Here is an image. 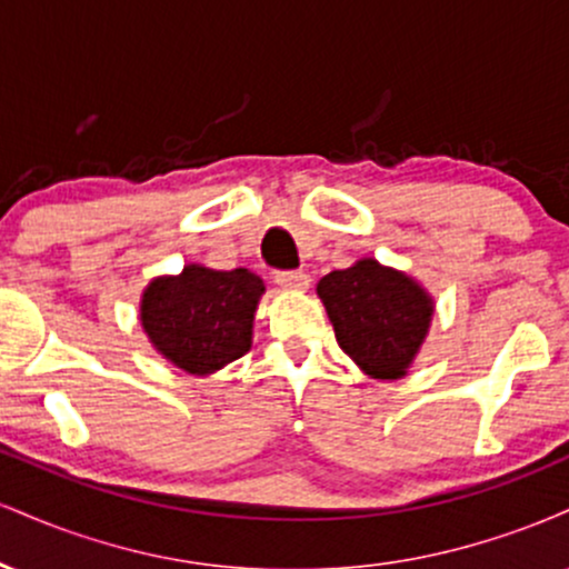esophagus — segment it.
Wrapping results in <instances>:
<instances>
[{"label":"esophagus","mask_w":569,"mask_h":569,"mask_svg":"<svg viewBox=\"0 0 569 569\" xmlns=\"http://www.w3.org/2000/svg\"><path fill=\"white\" fill-rule=\"evenodd\" d=\"M276 283L280 286V289H289V291H305L307 286H310V276H305V272H293V270L276 272Z\"/></svg>","instance_id":"esophagus-1"}]
</instances>
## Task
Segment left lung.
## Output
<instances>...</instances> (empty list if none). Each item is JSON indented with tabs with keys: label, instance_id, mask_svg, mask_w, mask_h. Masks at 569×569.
I'll use <instances>...</instances> for the list:
<instances>
[{
	"label": "left lung",
	"instance_id": "left-lung-1",
	"mask_svg": "<svg viewBox=\"0 0 569 569\" xmlns=\"http://www.w3.org/2000/svg\"><path fill=\"white\" fill-rule=\"evenodd\" d=\"M318 297L339 348L375 380H398L426 342L433 299L417 280L377 259L321 278Z\"/></svg>",
	"mask_w": 569,
	"mask_h": 569
}]
</instances>
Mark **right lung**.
I'll return each instance as SVG.
<instances>
[{
	"label": "right lung",
	"mask_w": 569,
	"mask_h": 569,
	"mask_svg": "<svg viewBox=\"0 0 569 569\" xmlns=\"http://www.w3.org/2000/svg\"><path fill=\"white\" fill-rule=\"evenodd\" d=\"M262 278L246 267L211 270L187 264L181 276L154 278L141 297L149 342L187 375H213L251 350Z\"/></svg>",
	"instance_id": "1"
}]
</instances>
